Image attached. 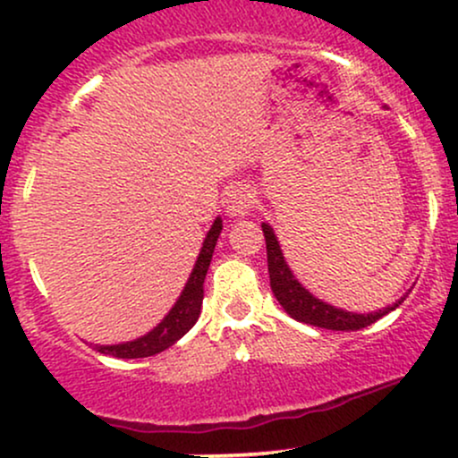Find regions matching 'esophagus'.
I'll list each match as a JSON object with an SVG mask.
<instances>
[{
  "label": "esophagus",
  "instance_id": "34e87169",
  "mask_svg": "<svg viewBox=\"0 0 458 458\" xmlns=\"http://www.w3.org/2000/svg\"><path fill=\"white\" fill-rule=\"evenodd\" d=\"M256 196L250 187H236L233 193L228 196V213L233 217H243V215L250 213V208L254 207Z\"/></svg>",
  "mask_w": 458,
  "mask_h": 458
}]
</instances>
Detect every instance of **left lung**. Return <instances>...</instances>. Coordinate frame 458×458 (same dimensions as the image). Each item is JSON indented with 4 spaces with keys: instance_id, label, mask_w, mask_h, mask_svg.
<instances>
[{
    "instance_id": "1",
    "label": "left lung",
    "mask_w": 458,
    "mask_h": 458,
    "mask_svg": "<svg viewBox=\"0 0 458 458\" xmlns=\"http://www.w3.org/2000/svg\"><path fill=\"white\" fill-rule=\"evenodd\" d=\"M262 233H265L267 265H269V280H271L273 295H276L277 301H280V306L286 310L293 318L299 320V323L314 325V327H323L331 331H357L361 327H368V325L377 323L381 317H386L387 312H392L394 308H398L403 303L404 297L401 301L394 303V306L379 310V312L353 314L320 301V299L310 295L306 288L293 277L291 269H288V265L284 262L282 250L280 245H277L276 234H273L269 225L262 224Z\"/></svg>"
}]
</instances>
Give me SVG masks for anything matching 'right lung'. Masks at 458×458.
Returning <instances> with one entry per match:
<instances>
[{"label":"right lung","mask_w":458,"mask_h":458,"mask_svg":"<svg viewBox=\"0 0 458 458\" xmlns=\"http://www.w3.org/2000/svg\"><path fill=\"white\" fill-rule=\"evenodd\" d=\"M222 233V219H215L213 228L208 230L207 239H204L202 251H199L196 267H193L191 277H189L185 291L178 297L176 306L170 310L165 318L157 325L150 334L141 335L133 343L114 344V346H94L98 353H107L112 357H123V360H135V357H150L161 353V351L170 349L176 340H181L189 329L196 325L199 317V308H202L204 299V277H207L208 265H211L215 243Z\"/></svg>","instance_id":"right-lung-1"}]
</instances>
